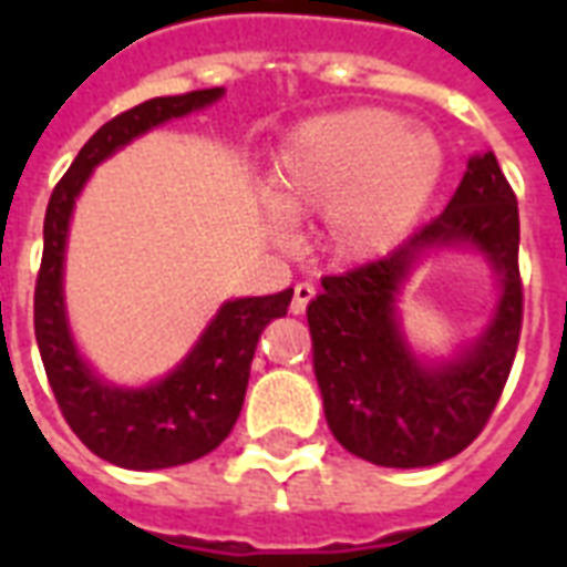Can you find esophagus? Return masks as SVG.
Wrapping results in <instances>:
<instances>
[{"label":"esophagus","instance_id":"34e87169","mask_svg":"<svg viewBox=\"0 0 567 567\" xmlns=\"http://www.w3.org/2000/svg\"><path fill=\"white\" fill-rule=\"evenodd\" d=\"M315 285L311 282H300L293 288V300H291V311L293 315H302V311L309 309V302L315 300Z\"/></svg>","mask_w":567,"mask_h":567}]
</instances>
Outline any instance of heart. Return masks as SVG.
Segmentation results:
<instances>
[{
    "label": "heart",
    "instance_id": "b5f03b06",
    "mask_svg": "<svg viewBox=\"0 0 567 567\" xmlns=\"http://www.w3.org/2000/svg\"><path fill=\"white\" fill-rule=\"evenodd\" d=\"M444 176V146L379 105L302 120L285 137L265 182L279 217L320 212V244L338 261H368L417 226Z\"/></svg>",
    "mask_w": 567,
    "mask_h": 567
}]
</instances>
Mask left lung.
I'll use <instances>...</instances> for the list:
<instances>
[{
    "label": "left lung",
    "mask_w": 567,
    "mask_h": 567,
    "mask_svg": "<svg viewBox=\"0 0 567 567\" xmlns=\"http://www.w3.org/2000/svg\"><path fill=\"white\" fill-rule=\"evenodd\" d=\"M518 199L488 150L467 162L447 208L394 252L320 279L306 315L323 414L341 447L382 467H430L483 432L518 350ZM439 248L480 251L498 279V302L476 342L450 360H423L404 338L395 300Z\"/></svg>",
    "instance_id": "left-lung-1"
}]
</instances>
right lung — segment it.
I'll list each match as a JSON object with an SVG mask.
<instances>
[{
    "label": "right lung",
    "mask_w": 567,
    "mask_h": 567,
    "mask_svg": "<svg viewBox=\"0 0 567 567\" xmlns=\"http://www.w3.org/2000/svg\"><path fill=\"white\" fill-rule=\"evenodd\" d=\"M223 96V87L155 96L109 120L58 182L43 220V261L34 288V336L58 409L82 444L128 471L188 465L220 447L238 421L261 329L285 318L293 291L226 300L167 377L144 388L105 382L84 362L64 306V252L75 199L93 167L167 120L188 117Z\"/></svg>",
    "instance_id": "1"
}]
</instances>
